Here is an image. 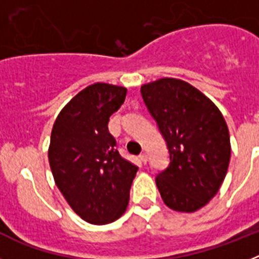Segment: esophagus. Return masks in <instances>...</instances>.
Here are the masks:
<instances>
[{
	"mask_svg": "<svg viewBox=\"0 0 259 259\" xmlns=\"http://www.w3.org/2000/svg\"><path fill=\"white\" fill-rule=\"evenodd\" d=\"M140 161H141V163H144V164H146V162H148V154H146V153H143V154H140Z\"/></svg>",
	"mask_w": 259,
	"mask_h": 259,
	"instance_id": "34e87169",
	"label": "esophagus"
}]
</instances>
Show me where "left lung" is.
I'll return each instance as SVG.
<instances>
[{"mask_svg": "<svg viewBox=\"0 0 259 259\" xmlns=\"http://www.w3.org/2000/svg\"><path fill=\"white\" fill-rule=\"evenodd\" d=\"M141 96L170 157L155 178L162 200L176 211H196L218 193L227 174V123L206 96L183 80L164 77L145 84Z\"/></svg>", "mask_w": 259, "mask_h": 259, "instance_id": "left-lung-1", "label": "left lung"}]
</instances>
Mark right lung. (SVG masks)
<instances>
[{"label":"right lung","mask_w":259,"mask_h":259,"mask_svg":"<svg viewBox=\"0 0 259 259\" xmlns=\"http://www.w3.org/2000/svg\"><path fill=\"white\" fill-rule=\"evenodd\" d=\"M127 89L96 83L77 93L57 116L49 146L56 184L80 218L107 224L125 211L139 167L116 150L110 116L120 109Z\"/></svg>","instance_id":"1"}]
</instances>
